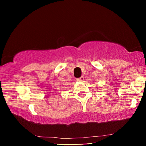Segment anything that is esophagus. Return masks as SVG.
<instances>
[{
  "instance_id": "34e87169",
  "label": "esophagus",
  "mask_w": 146,
  "mask_h": 146,
  "mask_svg": "<svg viewBox=\"0 0 146 146\" xmlns=\"http://www.w3.org/2000/svg\"><path fill=\"white\" fill-rule=\"evenodd\" d=\"M84 80V78L83 76H81V77H80V78H78L76 79V80L80 81V82H82V81H83Z\"/></svg>"
}]
</instances>
